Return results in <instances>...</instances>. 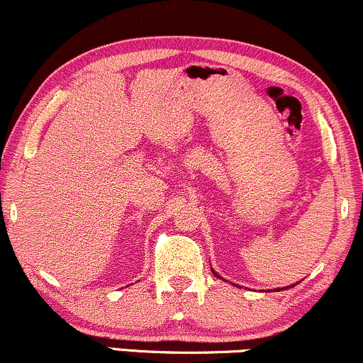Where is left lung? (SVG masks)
<instances>
[{"label":"left lung","instance_id":"left-lung-1","mask_svg":"<svg viewBox=\"0 0 363 363\" xmlns=\"http://www.w3.org/2000/svg\"><path fill=\"white\" fill-rule=\"evenodd\" d=\"M212 274H214L216 277H219V275H217V274H216V272H214V270H212ZM219 279H220V277H219Z\"/></svg>","mask_w":363,"mask_h":363}]
</instances>
